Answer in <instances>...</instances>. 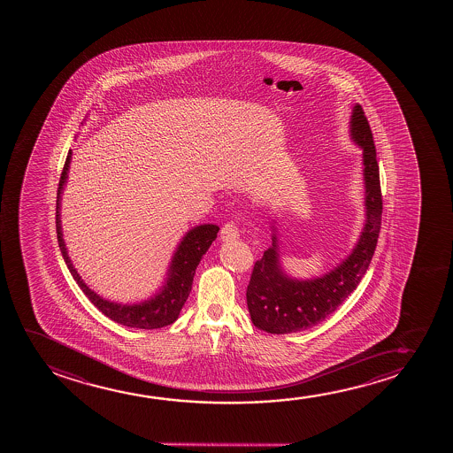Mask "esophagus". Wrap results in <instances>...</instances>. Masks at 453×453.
<instances>
[{"label": "esophagus", "mask_w": 453, "mask_h": 453, "mask_svg": "<svg viewBox=\"0 0 453 453\" xmlns=\"http://www.w3.org/2000/svg\"><path fill=\"white\" fill-rule=\"evenodd\" d=\"M238 236H240V224H238V221L232 219V221L224 224L223 229H221V238L224 242H234Z\"/></svg>", "instance_id": "34e87169"}]
</instances>
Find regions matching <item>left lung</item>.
Returning <instances> with one entry per match:
<instances>
[{"mask_svg": "<svg viewBox=\"0 0 453 453\" xmlns=\"http://www.w3.org/2000/svg\"><path fill=\"white\" fill-rule=\"evenodd\" d=\"M351 136L364 149L366 224L359 242L334 271L322 279L300 281L281 273L273 236V248L255 261L246 291L250 319L261 331L288 334L322 322L357 288L372 263L380 232L382 192L372 128L360 105L354 106Z\"/></svg>", "mask_w": 453, "mask_h": 453, "instance_id": "obj_1", "label": "left lung"}]
</instances>
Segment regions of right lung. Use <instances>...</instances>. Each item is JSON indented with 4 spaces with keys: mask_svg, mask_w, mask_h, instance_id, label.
Segmentation results:
<instances>
[{
    "mask_svg": "<svg viewBox=\"0 0 453 453\" xmlns=\"http://www.w3.org/2000/svg\"><path fill=\"white\" fill-rule=\"evenodd\" d=\"M69 161H71V151L66 156V161L63 165L62 176L57 188V240L58 246L62 250L63 258L68 265L69 273H73L77 285L81 286V291L85 292V296L89 298V302L97 308V310L110 317L114 322L130 326V328L139 329H156L167 326L178 319L180 311L186 303L188 294L192 291L193 275L195 269L199 265V261L203 258V255L207 252V249L211 248V242L217 238L219 227L215 224H204L198 226L195 229L190 230L184 240L180 242V248L174 254L172 266L168 271L167 285L164 286L155 298H151L149 302H143L141 304H127L112 303L108 300L99 297L97 294H94L88 288L83 280L79 277V273L75 271L73 263L69 260L68 252L65 248V242L62 238V229H60V193H62L63 184L66 180V172H68Z\"/></svg>",
    "mask_w": 453,
    "mask_h": 453,
    "instance_id": "right-lung-1",
    "label": "right lung"
}]
</instances>
